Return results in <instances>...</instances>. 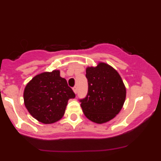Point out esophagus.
<instances>
[{
  "instance_id": "esophagus-1",
  "label": "esophagus",
  "mask_w": 161,
  "mask_h": 161,
  "mask_svg": "<svg viewBox=\"0 0 161 161\" xmlns=\"http://www.w3.org/2000/svg\"><path fill=\"white\" fill-rule=\"evenodd\" d=\"M73 92H75V94H76L77 92H78V89H77V86H74V87H73Z\"/></svg>"
}]
</instances>
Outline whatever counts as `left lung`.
Masks as SVG:
<instances>
[{"mask_svg":"<svg viewBox=\"0 0 161 161\" xmlns=\"http://www.w3.org/2000/svg\"><path fill=\"white\" fill-rule=\"evenodd\" d=\"M88 93L79 99L88 119L96 123L110 121L119 114L125 99V88L120 75L104 63L86 69Z\"/></svg>","mask_w":161,"mask_h":161,"instance_id":"1","label":"left lung"}]
</instances>
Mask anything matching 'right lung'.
<instances>
[{
	"label": "right lung",
	"mask_w": 161,
	"mask_h": 161,
	"mask_svg": "<svg viewBox=\"0 0 161 161\" xmlns=\"http://www.w3.org/2000/svg\"><path fill=\"white\" fill-rule=\"evenodd\" d=\"M75 93L59 70L36 75L25 86L23 97L25 108L35 119L45 124L60 120L67 102Z\"/></svg>",
	"instance_id": "right-lung-1"
}]
</instances>
